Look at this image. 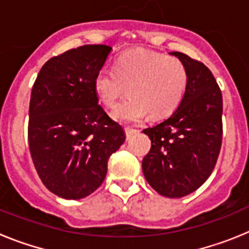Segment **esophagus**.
I'll list each match as a JSON object with an SVG mask.
<instances>
[{"label":"esophagus","mask_w":249,"mask_h":249,"mask_svg":"<svg viewBox=\"0 0 249 249\" xmlns=\"http://www.w3.org/2000/svg\"><path fill=\"white\" fill-rule=\"evenodd\" d=\"M124 132H126V137H127V140H128V138H131L132 136L135 135V133L140 132V129L132 128V127H124Z\"/></svg>","instance_id":"1"}]
</instances>
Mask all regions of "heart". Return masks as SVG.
Here are the masks:
<instances>
[{"label": "heart", "instance_id": "heart-1", "mask_svg": "<svg viewBox=\"0 0 249 249\" xmlns=\"http://www.w3.org/2000/svg\"><path fill=\"white\" fill-rule=\"evenodd\" d=\"M187 83L188 71L179 58L135 50L121 54L113 70H100L93 87L101 102L108 107H113L128 89L131 96L112 111V117L137 122L147 114L152 120L172 114L182 102Z\"/></svg>", "mask_w": 249, "mask_h": 249}]
</instances>
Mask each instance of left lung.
<instances>
[{
	"instance_id": "obj_1",
	"label": "left lung",
	"mask_w": 249,
	"mask_h": 249,
	"mask_svg": "<svg viewBox=\"0 0 249 249\" xmlns=\"http://www.w3.org/2000/svg\"><path fill=\"white\" fill-rule=\"evenodd\" d=\"M188 83L178 108L163 122L143 129L151 149L142 160L147 182L168 198L190 195L210 177L222 144V92L210 68L181 52Z\"/></svg>"
}]
</instances>
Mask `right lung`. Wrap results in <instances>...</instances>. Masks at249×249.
<instances>
[{
    "mask_svg": "<svg viewBox=\"0 0 249 249\" xmlns=\"http://www.w3.org/2000/svg\"><path fill=\"white\" fill-rule=\"evenodd\" d=\"M112 47L83 45L52 57L32 87L28 146L46 188L85 198L105 181L112 153L124 142L121 124L98 105L93 81Z\"/></svg>",
    "mask_w": 249,
    "mask_h": 249,
    "instance_id": "obj_1",
    "label": "right lung"
}]
</instances>
